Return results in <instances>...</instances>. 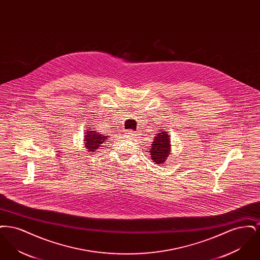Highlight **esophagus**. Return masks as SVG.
I'll use <instances>...</instances> for the list:
<instances>
[{"instance_id": "obj_1", "label": "esophagus", "mask_w": 260, "mask_h": 260, "mask_svg": "<svg viewBox=\"0 0 260 260\" xmlns=\"http://www.w3.org/2000/svg\"><path fill=\"white\" fill-rule=\"evenodd\" d=\"M126 135L129 137L131 140H138L140 138V134L137 132H134V131H128L126 133Z\"/></svg>"}]
</instances>
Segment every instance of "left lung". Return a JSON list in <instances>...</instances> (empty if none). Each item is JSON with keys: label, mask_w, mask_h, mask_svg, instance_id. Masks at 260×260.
Returning a JSON list of instances; mask_svg holds the SVG:
<instances>
[{"label": "left lung", "mask_w": 260, "mask_h": 260, "mask_svg": "<svg viewBox=\"0 0 260 260\" xmlns=\"http://www.w3.org/2000/svg\"><path fill=\"white\" fill-rule=\"evenodd\" d=\"M153 144L150 148L151 159L154 162L161 165L167 161L171 154V138L168 132L159 133L153 139Z\"/></svg>", "instance_id": "left-lung-1"}]
</instances>
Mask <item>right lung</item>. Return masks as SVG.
Listing matches in <instances>:
<instances>
[{
	"label": "right lung",
	"mask_w": 260,
	"mask_h": 260,
	"mask_svg": "<svg viewBox=\"0 0 260 260\" xmlns=\"http://www.w3.org/2000/svg\"><path fill=\"white\" fill-rule=\"evenodd\" d=\"M85 134H86L85 139H84L85 145H86L85 147L88 151H92V152L96 151L99 148L100 144H102L105 141V139H107V137H108L107 135L103 136L101 134L96 133L95 131H91V128L88 129Z\"/></svg>",
	"instance_id": "right-lung-1"
}]
</instances>
